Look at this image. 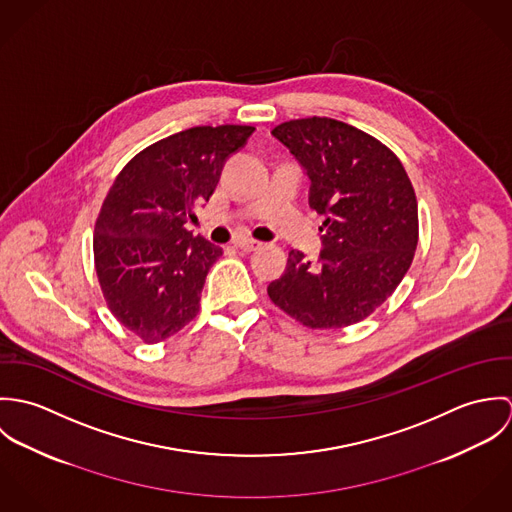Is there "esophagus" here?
Instances as JSON below:
<instances>
[{"instance_id":"obj_1","label":"esophagus","mask_w":512,"mask_h":512,"mask_svg":"<svg viewBox=\"0 0 512 512\" xmlns=\"http://www.w3.org/2000/svg\"><path fill=\"white\" fill-rule=\"evenodd\" d=\"M234 246L244 250V252H254V250L262 248V242L252 240V238H238V240H234Z\"/></svg>"}]
</instances>
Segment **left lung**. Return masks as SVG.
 <instances>
[{
	"mask_svg": "<svg viewBox=\"0 0 512 512\" xmlns=\"http://www.w3.org/2000/svg\"><path fill=\"white\" fill-rule=\"evenodd\" d=\"M311 179L309 207L325 220L317 264L292 250L270 299L311 329L363 321L406 276L418 246V201L392 149L333 118L290 120L272 130Z\"/></svg>",
	"mask_w": 512,
	"mask_h": 512,
	"instance_id": "left-lung-1",
	"label": "left lung"
}]
</instances>
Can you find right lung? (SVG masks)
<instances>
[{"instance_id":"1","label":"right lung","mask_w":512,"mask_h":512,"mask_svg":"<svg viewBox=\"0 0 512 512\" xmlns=\"http://www.w3.org/2000/svg\"><path fill=\"white\" fill-rule=\"evenodd\" d=\"M252 126H197L163 138L114 179L94 226V268L112 315L147 345L193 321L222 248L187 222L217 189L224 161Z\"/></svg>"}]
</instances>
